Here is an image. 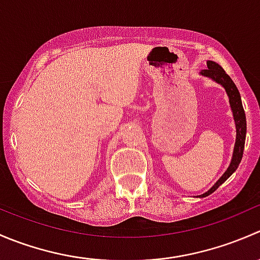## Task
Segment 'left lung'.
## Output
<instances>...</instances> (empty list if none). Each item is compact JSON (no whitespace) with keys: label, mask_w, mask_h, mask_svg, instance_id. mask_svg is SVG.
Masks as SVG:
<instances>
[{"label":"left lung","mask_w":260,"mask_h":260,"mask_svg":"<svg viewBox=\"0 0 260 260\" xmlns=\"http://www.w3.org/2000/svg\"><path fill=\"white\" fill-rule=\"evenodd\" d=\"M208 65V69L201 70L200 74L204 77H208L210 79L215 80L216 83H219L220 85H222L226 90L228 96H229V103L232 107L233 115H234L235 120V127H237V140H235V146H234V152H233V158L230 162L229 167L225 171V174L217 180V182L208 191V192L200 195V198H205L209 196L210 193L214 192L217 187H219L221 183H224L225 181L229 179L235 171H237L238 166H239L240 161H242L243 152H244V145H245V135H246V119H245V112H244L243 104H242V98H240V93L238 90L237 85L234 84V81L232 80V78L224 72L221 67L219 64H216L215 61H206Z\"/></svg>","instance_id":"obj_1"}]
</instances>
